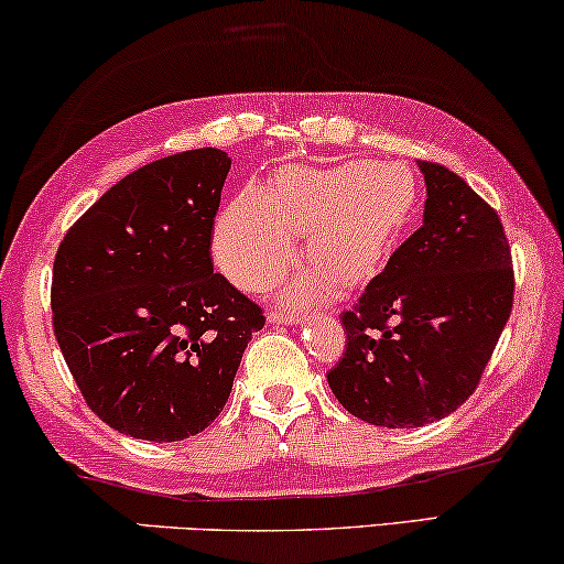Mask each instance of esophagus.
I'll list each match as a JSON object with an SVG mask.
<instances>
[{"mask_svg":"<svg viewBox=\"0 0 564 564\" xmlns=\"http://www.w3.org/2000/svg\"><path fill=\"white\" fill-rule=\"evenodd\" d=\"M267 321L269 323H276V326H297V323H303V318L295 313H284V311H269L267 313Z\"/></svg>","mask_w":564,"mask_h":564,"instance_id":"esophagus-1","label":"esophagus"}]
</instances>
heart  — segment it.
Segmentation results:
<instances>
[{
  "mask_svg": "<svg viewBox=\"0 0 564 564\" xmlns=\"http://www.w3.org/2000/svg\"><path fill=\"white\" fill-rule=\"evenodd\" d=\"M413 205L415 182L400 164L284 166L264 187H246L223 207L213 257L230 282L257 292L290 272L305 230L311 267L288 284V295L326 300L338 282L354 290L382 272Z\"/></svg>",
  "mask_w": 564,
  "mask_h": 564,
  "instance_id": "heart-1",
  "label": "heart"
}]
</instances>
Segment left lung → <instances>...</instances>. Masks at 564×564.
I'll list each match as a JSON object with an SVG mask.
<instances>
[{"mask_svg": "<svg viewBox=\"0 0 564 564\" xmlns=\"http://www.w3.org/2000/svg\"><path fill=\"white\" fill-rule=\"evenodd\" d=\"M423 226L341 315L346 351L328 384L372 426L415 429L473 395L513 307L498 213L446 166L421 161Z\"/></svg>", "mask_w": 564, "mask_h": 564, "instance_id": "8db88e82", "label": "left lung"}]
</instances>
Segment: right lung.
Listing matches in <instances>:
<instances>
[{"instance_id":"add662e5","label":"right lung","mask_w":564,"mask_h":564,"mask_svg":"<svg viewBox=\"0 0 564 564\" xmlns=\"http://www.w3.org/2000/svg\"><path fill=\"white\" fill-rule=\"evenodd\" d=\"M230 159L151 161L68 228L53 261V330L107 426L182 442L218 419L261 307L213 274L210 238Z\"/></svg>"}]
</instances>
